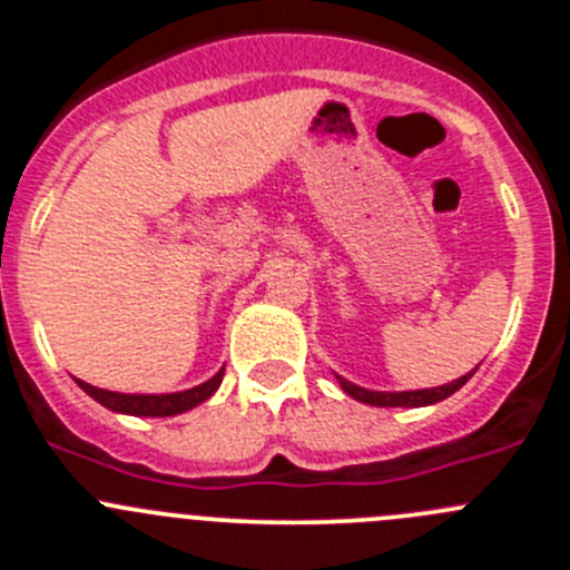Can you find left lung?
I'll list each match as a JSON object with an SVG mask.
<instances>
[{"instance_id":"1","label":"left lung","mask_w":570,"mask_h":570,"mask_svg":"<svg viewBox=\"0 0 570 570\" xmlns=\"http://www.w3.org/2000/svg\"><path fill=\"white\" fill-rule=\"evenodd\" d=\"M473 375L475 370L468 372V375H462L453 383H444V386H436V389H416V392H372V389H363V386H355V383L344 381L341 375L335 377H338L341 389H344L352 400H357V403L377 405V409H422V405L442 403L444 397H451V394L459 392V389H462Z\"/></svg>"}]
</instances>
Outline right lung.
<instances>
[{
  "label": "right lung",
  "mask_w": 570,
  "mask_h": 570,
  "mask_svg": "<svg viewBox=\"0 0 570 570\" xmlns=\"http://www.w3.org/2000/svg\"><path fill=\"white\" fill-rule=\"evenodd\" d=\"M220 381H224V370L215 372L209 381H204L200 386L187 389V392H173V394H122V392H108V389H97L91 383L78 381V386L89 394L91 400H97L100 405H106L108 411H117V414H131V416H176L184 411L195 409L204 400L213 397L218 392Z\"/></svg>",
  "instance_id": "right-lung-1"
}]
</instances>
